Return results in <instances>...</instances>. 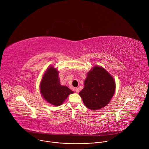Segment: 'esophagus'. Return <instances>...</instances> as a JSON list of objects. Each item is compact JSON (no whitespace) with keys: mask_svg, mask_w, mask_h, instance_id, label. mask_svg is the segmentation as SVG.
<instances>
[{"mask_svg":"<svg viewBox=\"0 0 149 149\" xmlns=\"http://www.w3.org/2000/svg\"><path fill=\"white\" fill-rule=\"evenodd\" d=\"M75 91L77 93H78L79 91V89L78 88H75Z\"/></svg>","mask_w":149,"mask_h":149,"instance_id":"1","label":"esophagus"}]
</instances>
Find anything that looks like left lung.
I'll return each mask as SVG.
<instances>
[{
  "instance_id": "1",
  "label": "left lung",
  "mask_w": 149,
  "mask_h": 149,
  "mask_svg": "<svg viewBox=\"0 0 149 149\" xmlns=\"http://www.w3.org/2000/svg\"><path fill=\"white\" fill-rule=\"evenodd\" d=\"M115 90L113 77L102 67L95 66L87 74L84 87L79 95L88 109L97 110L109 104Z\"/></svg>"
}]
</instances>
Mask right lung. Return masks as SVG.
<instances>
[{"label": "right lung", "instance_id": "add662e5", "mask_svg": "<svg viewBox=\"0 0 149 149\" xmlns=\"http://www.w3.org/2000/svg\"><path fill=\"white\" fill-rule=\"evenodd\" d=\"M58 71L50 66L44 73L40 84V91L46 101L55 106L61 105L70 94L74 93L67 86L60 84Z\"/></svg>", "mask_w": 149, "mask_h": 149}]
</instances>
